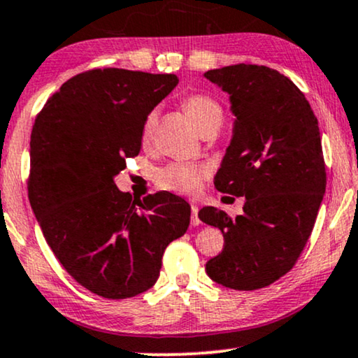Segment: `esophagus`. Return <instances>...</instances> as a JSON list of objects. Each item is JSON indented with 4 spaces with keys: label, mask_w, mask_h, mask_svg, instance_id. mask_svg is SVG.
<instances>
[{
    "label": "esophagus",
    "mask_w": 358,
    "mask_h": 358,
    "mask_svg": "<svg viewBox=\"0 0 358 358\" xmlns=\"http://www.w3.org/2000/svg\"><path fill=\"white\" fill-rule=\"evenodd\" d=\"M201 221L198 218V206L196 205H192V224L193 226H198Z\"/></svg>",
    "instance_id": "obj_1"
}]
</instances>
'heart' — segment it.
I'll return each instance as SVG.
<instances>
[{"mask_svg":"<svg viewBox=\"0 0 358 358\" xmlns=\"http://www.w3.org/2000/svg\"><path fill=\"white\" fill-rule=\"evenodd\" d=\"M183 110L194 122L198 130L205 135L216 134L224 120L223 106L210 94L194 92L182 101ZM158 122V112L150 110L142 122L140 138L143 145H148L153 138V132ZM208 176V169L201 164L192 162H176L157 171L155 182L160 188L180 194H196L201 189L203 180Z\"/></svg>","mask_w":358,"mask_h":358,"instance_id":"heart-1","label":"heart"}]
</instances>
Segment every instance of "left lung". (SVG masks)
<instances>
[{"mask_svg": "<svg viewBox=\"0 0 358 358\" xmlns=\"http://www.w3.org/2000/svg\"><path fill=\"white\" fill-rule=\"evenodd\" d=\"M205 78L229 94L236 117L215 187L246 198L236 218L215 206L198 213L224 238L206 274L255 291L294 268L314 228L327 183L319 122L297 85L271 67L234 64Z\"/></svg>", "mask_w": 358, "mask_h": 358, "instance_id": "1", "label": "left lung"}]
</instances>
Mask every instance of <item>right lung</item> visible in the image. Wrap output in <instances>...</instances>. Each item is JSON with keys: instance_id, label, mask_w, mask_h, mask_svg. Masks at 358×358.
Masks as SVG:
<instances>
[{"instance_id": "obj_1", "label": "right lung", "mask_w": 358, "mask_h": 358, "mask_svg": "<svg viewBox=\"0 0 358 358\" xmlns=\"http://www.w3.org/2000/svg\"><path fill=\"white\" fill-rule=\"evenodd\" d=\"M175 74L92 69L61 85L31 132L28 196L44 238L80 286L127 299L157 282L162 256L183 236L192 208L165 193H122L114 176L142 147L145 115L176 87Z\"/></svg>"}]
</instances>
